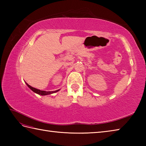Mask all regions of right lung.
<instances>
[{
  "instance_id": "1",
  "label": "right lung",
  "mask_w": 146,
  "mask_h": 146,
  "mask_svg": "<svg viewBox=\"0 0 146 146\" xmlns=\"http://www.w3.org/2000/svg\"><path fill=\"white\" fill-rule=\"evenodd\" d=\"M26 83L27 86H28V87H29L31 90H32L33 92H35V93H36V94H38V95H50V94H54V93H56V92H58L59 90H58L52 91V92H46V91L40 90H39V89L35 88L33 87V86H30L29 85L27 84V83Z\"/></svg>"
}]
</instances>
